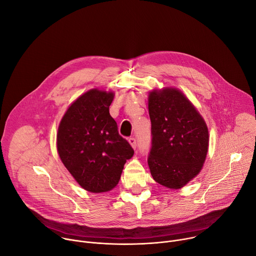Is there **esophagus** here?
I'll use <instances>...</instances> for the list:
<instances>
[{
	"label": "esophagus",
	"instance_id": "esophagus-1",
	"mask_svg": "<svg viewBox=\"0 0 256 256\" xmlns=\"http://www.w3.org/2000/svg\"><path fill=\"white\" fill-rule=\"evenodd\" d=\"M128 142L132 144V147L134 148V149H136V138H128Z\"/></svg>",
	"mask_w": 256,
	"mask_h": 256
}]
</instances>
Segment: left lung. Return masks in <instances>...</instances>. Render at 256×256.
<instances>
[{
	"instance_id": "left-lung-1",
	"label": "left lung",
	"mask_w": 256,
	"mask_h": 256,
	"mask_svg": "<svg viewBox=\"0 0 256 256\" xmlns=\"http://www.w3.org/2000/svg\"><path fill=\"white\" fill-rule=\"evenodd\" d=\"M149 116L151 174L163 186L181 188L198 174L206 160V124L184 93L173 88L150 93Z\"/></svg>"
}]
</instances>
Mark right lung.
<instances>
[{"label":"right lung","mask_w":256,"mask_h":256,"mask_svg":"<svg viewBox=\"0 0 256 256\" xmlns=\"http://www.w3.org/2000/svg\"><path fill=\"white\" fill-rule=\"evenodd\" d=\"M112 92L92 89L72 103L58 126L62 162L78 184L91 192L112 190L134 149L109 114Z\"/></svg>","instance_id":"obj_1"}]
</instances>
